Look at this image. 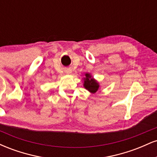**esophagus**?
<instances>
[{
  "mask_svg": "<svg viewBox=\"0 0 157 157\" xmlns=\"http://www.w3.org/2000/svg\"><path fill=\"white\" fill-rule=\"evenodd\" d=\"M71 70H68V71H66V73H67V74H71Z\"/></svg>",
  "mask_w": 157,
  "mask_h": 157,
  "instance_id": "esophagus-1",
  "label": "esophagus"
}]
</instances>
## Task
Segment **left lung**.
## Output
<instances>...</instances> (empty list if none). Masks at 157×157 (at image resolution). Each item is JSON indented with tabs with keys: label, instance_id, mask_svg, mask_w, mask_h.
Masks as SVG:
<instances>
[{
	"label": "left lung",
	"instance_id": "1",
	"mask_svg": "<svg viewBox=\"0 0 157 157\" xmlns=\"http://www.w3.org/2000/svg\"><path fill=\"white\" fill-rule=\"evenodd\" d=\"M85 76L86 77H83V86L85 89H86L88 91L92 94L96 93L97 91H98L99 88H100V85H99L98 82L91 77V75H90V74L86 73V75H85Z\"/></svg>",
	"mask_w": 157,
	"mask_h": 157
}]
</instances>
